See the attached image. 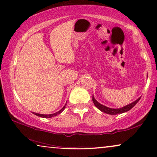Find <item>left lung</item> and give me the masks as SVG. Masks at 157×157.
<instances>
[{"label": "left lung", "instance_id": "1", "mask_svg": "<svg viewBox=\"0 0 157 157\" xmlns=\"http://www.w3.org/2000/svg\"><path fill=\"white\" fill-rule=\"evenodd\" d=\"M141 96L139 98H137L136 101H133L131 104L126 105L125 106L121 107V108L119 109H112V108H109V107H107L106 106H104L101 104H100L99 102H98L95 99L94 96L93 95L92 96V101H93L94 104L95 106L97 107V108L99 109L102 112L108 113V114H111V115H117V114H120V113H123L124 112H126V111H129L130 109H132L133 107H134L135 105H136L139 100H140Z\"/></svg>", "mask_w": 157, "mask_h": 157}]
</instances>
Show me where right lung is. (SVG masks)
Returning a JSON list of instances; mask_svg holds the SVG:
<instances>
[{
	"mask_svg": "<svg viewBox=\"0 0 157 157\" xmlns=\"http://www.w3.org/2000/svg\"><path fill=\"white\" fill-rule=\"evenodd\" d=\"M66 104L64 105L63 107L61 109V110H59V111H57V112H56L54 113H51V114H41V113H35V112H33V113L36 116H38V117H40L42 118H51L53 117H56V116H57L58 114H59V113H61L62 111L64 110V109L66 108Z\"/></svg>",
	"mask_w": 157,
	"mask_h": 157,
	"instance_id": "1",
	"label": "right lung"
}]
</instances>
